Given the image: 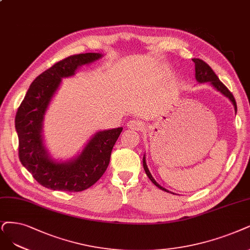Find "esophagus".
Returning a JSON list of instances; mask_svg holds the SVG:
<instances>
[{"instance_id":"34e87169","label":"esophagus","mask_w":250,"mask_h":250,"mask_svg":"<svg viewBox=\"0 0 250 250\" xmlns=\"http://www.w3.org/2000/svg\"><path fill=\"white\" fill-rule=\"evenodd\" d=\"M126 126L133 131H142L144 128V124L141 122V120L133 119L126 124Z\"/></svg>"}]
</instances>
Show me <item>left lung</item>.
Returning <instances> with one entry per match:
<instances>
[{"mask_svg":"<svg viewBox=\"0 0 250 250\" xmlns=\"http://www.w3.org/2000/svg\"><path fill=\"white\" fill-rule=\"evenodd\" d=\"M192 62H195V66H196V79L199 82H210L212 85H213L217 90H219L221 92V94H224L226 97H228L230 101H232V103L235 106V110L237 112V104H236V101H235V98H234L233 94L229 90V88L224 84V83L219 80V78L216 76V74L214 73L213 70L211 69L209 64L207 62H205L204 61L200 60V59H192ZM143 167H144V170L147 174V176H148V178L152 181L154 186H156L159 188H161L165 191L170 192L168 189H166L163 187H161L160 184L152 178L151 174H150L148 168H147V166H146L145 158H143Z\"/></svg>","mask_w":250,"mask_h":250,"instance_id":"8db88e82","label":"left lung"}]
</instances>
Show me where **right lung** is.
I'll list each match as a JSON object with an SVG mask.
<instances>
[{
    "label": "right lung",
    "mask_w": 250,
    "mask_h": 250,
    "mask_svg": "<svg viewBox=\"0 0 250 250\" xmlns=\"http://www.w3.org/2000/svg\"><path fill=\"white\" fill-rule=\"evenodd\" d=\"M101 57L100 53H80L54 63L33 81L17 109L15 127L18 156L23 167L44 188L70 192L82 191L94 186L108 167L111 151L123 127L98 133L76 160L62 164L49 158L41 137L44 113L62 78L74 75L81 64Z\"/></svg>",
    "instance_id": "1"
}]
</instances>
